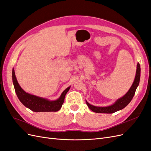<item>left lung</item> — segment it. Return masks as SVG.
Segmentation results:
<instances>
[{
	"label": "left lung",
	"mask_w": 151,
	"mask_h": 151,
	"mask_svg": "<svg viewBox=\"0 0 151 151\" xmlns=\"http://www.w3.org/2000/svg\"><path fill=\"white\" fill-rule=\"evenodd\" d=\"M140 78V64L138 63L137 65L136 74H135L134 83L132 84V86L130 87V89L128 91V92L123 96H122L119 99H118L113 104L109 105V106H94V105L89 104L86 100V104L88 105V106L89 108V109L95 113H113L117 111L121 110V109L126 107L131 101L132 98H133L135 93V91L139 84Z\"/></svg>",
	"instance_id": "1"
}]
</instances>
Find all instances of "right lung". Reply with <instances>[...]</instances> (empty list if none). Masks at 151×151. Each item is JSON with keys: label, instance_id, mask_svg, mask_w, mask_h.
I'll return each instance as SVG.
<instances>
[{"label": "right lung", "instance_id": "right-lung-1", "mask_svg": "<svg viewBox=\"0 0 151 151\" xmlns=\"http://www.w3.org/2000/svg\"><path fill=\"white\" fill-rule=\"evenodd\" d=\"M12 82L17 98L22 104L26 108L35 112H49L57 111L60 109L64 101L67 93L70 89V86L68 87L61 94L60 96L56 100H49L48 99L36 96L35 95L26 93L21 88L17 81L15 72L12 68Z\"/></svg>", "mask_w": 151, "mask_h": 151}]
</instances>
